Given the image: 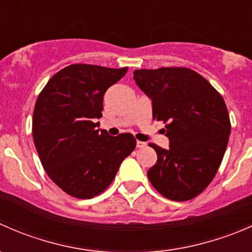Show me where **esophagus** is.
<instances>
[{"label":"esophagus","mask_w":252,"mask_h":252,"mask_svg":"<svg viewBox=\"0 0 252 252\" xmlns=\"http://www.w3.org/2000/svg\"><path fill=\"white\" fill-rule=\"evenodd\" d=\"M145 146H146V142L136 141V147H138V149H142V147H145Z\"/></svg>","instance_id":"1"}]
</instances>
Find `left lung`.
I'll return each mask as SVG.
<instances>
[{
	"mask_svg": "<svg viewBox=\"0 0 252 252\" xmlns=\"http://www.w3.org/2000/svg\"><path fill=\"white\" fill-rule=\"evenodd\" d=\"M136 85L151 98L152 117L166 124L169 149L151 144L157 162L147 171L155 189L173 201L194 199L217 173L230 135L224 100L189 68L134 70Z\"/></svg>",
	"mask_w": 252,
	"mask_h": 252,
	"instance_id": "left-lung-1",
	"label": "left lung"
}]
</instances>
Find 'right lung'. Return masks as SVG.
Listing matches in <instances>:
<instances>
[{
	"label": "right lung",
	"mask_w": 252,
	"mask_h": 252,
	"mask_svg": "<svg viewBox=\"0 0 252 252\" xmlns=\"http://www.w3.org/2000/svg\"><path fill=\"white\" fill-rule=\"evenodd\" d=\"M128 68L70 64L48 80L35 103L32 138L42 167L64 192L91 199L105 191L134 151L129 133L97 129L103 95Z\"/></svg>",
	"instance_id": "add662e5"
}]
</instances>
